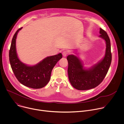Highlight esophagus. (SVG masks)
<instances>
[{
  "label": "esophagus",
  "instance_id": "obj_1",
  "mask_svg": "<svg viewBox=\"0 0 124 124\" xmlns=\"http://www.w3.org/2000/svg\"><path fill=\"white\" fill-rule=\"evenodd\" d=\"M68 54V52L67 51H63L62 52V55L64 57H66Z\"/></svg>",
  "mask_w": 124,
  "mask_h": 124
}]
</instances>
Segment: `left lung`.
Instances as JSON below:
<instances>
[{"mask_svg": "<svg viewBox=\"0 0 124 124\" xmlns=\"http://www.w3.org/2000/svg\"><path fill=\"white\" fill-rule=\"evenodd\" d=\"M100 37L106 43L104 57L97 64L85 69L80 60L74 55L67 57L68 62V73L70 82L78 90H86L98 86L107 75L112 60L110 39L107 33L100 28Z\"/></svg>", "mask_w": 124, "mask_h": 124, "instance_id": "left-lung-1", "label": "left lung"}]
</instances>
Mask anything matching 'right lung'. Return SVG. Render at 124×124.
<instances>
[{"instance_id": "add662e5", "label": "right lung", "mask_w": 124, "mask_h": 124, "mask_svg": "<svg viewBox=\"0 0 124 124\" xmlns=\"http://www.w3.org/2000/svg\"><path fill=\"white\" fill-rule=\"evenodd\" d=\"M22 28L17 30L13 37L9 50L10 63L15 76L21 83L33 89H39L48 83L52 70L62 58V55L60 53L47 57L37 64L32 66L22 63L17 57L16 47L17 33Z\"/></svg>"}]
</instances>
